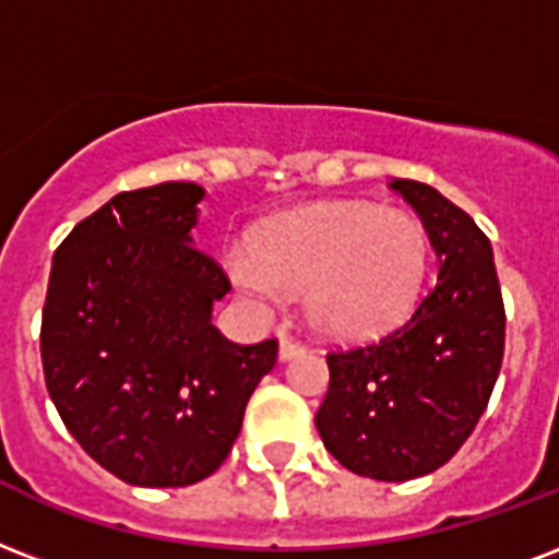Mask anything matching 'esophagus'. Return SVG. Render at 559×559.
<instances>
[{"instance_id": "esophagus-1", "label": "esophagus", "mask_w": 559, "mask_h": 559, "mask_svg": "<svg viewBox=\"0 0 559 559\" xmlns=\"http://www.w3.org/2000/svg\"><path fill=\"white\" fill-rule=\"evenodd\" d=\"M281 360H289V357H296L305 352V346L298 343V340H293V336L287 334V331H281Z\"/></svg>"}]
</instances>
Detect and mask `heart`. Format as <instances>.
I'll return each instance as SVG.
<instances>
[{
	"instance_id": "1",
	"label": "heart",
	"mask_w": 559,
	"mask_h": 559,
	"mask_svg": "<svg viewBox=\"0 0 559 559\" xmlns=\"http://www.w3.org/2000/svg\"><path fill=\"white\" fill-rule=\"evenodd\" d=\"M428 251L425 225L411 211L317 204L263 225L251 249L228 251V272L251 298L301 293L322 334L369 340L411 317Z\"/></svg>"
}]
</instances>
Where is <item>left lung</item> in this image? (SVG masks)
<instances>
[{"mask_svg": "<svg viewBox=\"0 0 559 559\" xmlns=\"http://www.w3.org/2000/svg\"><path fill=\"white\" fill-rule=\"evenodd\" d=\"M390 187L419 213L440 266L395 331L328 352L317 431L348 472L411 480L449 463L475 431L501 372L507 317L475 219L421 181Z\"/></svg>", "mask_w": 559, "mask_h": 559, "instance_id": "1", "label": "left lung"}]
</instances>
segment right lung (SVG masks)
I'll list each match as a JSON object with an SVG mask.
<instances>
[{
	"label": "right lung",
	"mask_w": 559,
	"mask_h": 559,
	"mask_svg": "<svg viewBox=\"0 0 559 559\" xmlns=\"http://www.w3.org/2000/svg\"><path fill=\"white\" fill-rule=\"evenodd\" d=\"M202 195L187 181L114 195L52 258L46 390L81 449L134 487L213 475L278 360V340L237 346L211 322L231 281L190 237Z\"/></svg>",
	"instance_id": "right-lung-1"
}]
</instances>
